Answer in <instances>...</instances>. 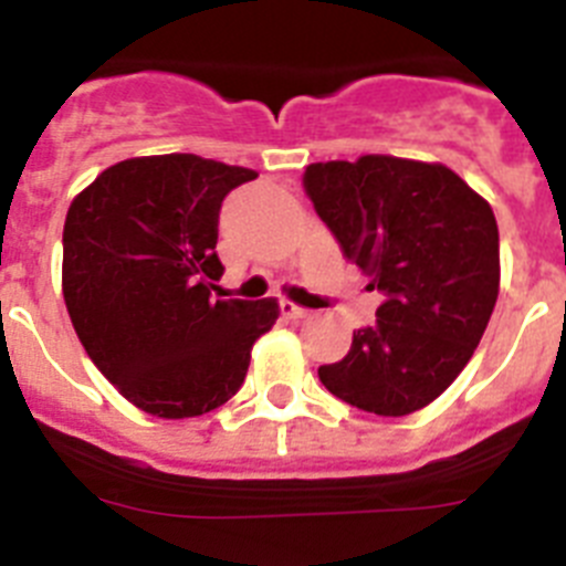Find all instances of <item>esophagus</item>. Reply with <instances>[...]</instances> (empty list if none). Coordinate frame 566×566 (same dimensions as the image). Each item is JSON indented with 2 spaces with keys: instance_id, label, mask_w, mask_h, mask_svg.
Wrapping results in <instances>:
<instances>
[{
  "instance_id": "34e87169",
  "label": "esophagus",
  "mask_w": 566,
  "mask_h": 566,
  "mask_svg": "<svg viewBox=\"0 0 566 566\" xmlns=\"http://www.w3.org/2000/svg\"><path fill=\"white\" fill-rule=\"evenodd\" d=\"M280 312H283V317H289V319L308 317V308L297 306V303H292V300H283V303H280Z\"/></svg>"
}]
</instances>
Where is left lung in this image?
Listing matches in <instances>:
<instances>
[{
  "label": "left lung",
  "instance_id": "obj_1",
  "mask_svg": "<svg viewBox=\"0 0 566 566\" xmlns=\"http://www.w3.org/2000/svg\"><path fill=\"white\" fill-rule=\"evenodd\" d=\"M303 187L385 297L348 354L319 365V382L359 411L408 417L462 374L488 328L502 277L496 214L444 164L394 155L312 164Z\"/></svg>",
  "mask_w": 566,
  "mask_h": 566
}]
</instances>
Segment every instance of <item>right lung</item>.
<instances>
[{
	"mask_svg": "<svg viewBox=\"0 0 566 566\" xmlns=\"http://www.w3.org/2000/svg\"><path fill=\"white\" fill-rule=\"evenodd\" d=\"M258 172L201 155L127 158L73 198L62 292L87 357L124 399L161 419L221 408L252 345L277 319L266 300L214 297L218 212Z\"/></svg>",
	"mask_w": 566,
	"mask_h": 566,
	"instance_id": "right-lung-1",
	"label": "right lung"
}]
</instances>
